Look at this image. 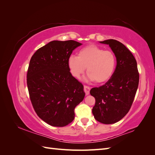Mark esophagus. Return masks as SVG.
<instances>
[{
  "label": "esophagus",
  "instance_id": "obj_1",
  "mask_svg": "<svg viewBox=\"0 0 155 155\" xmlns=\"http://www.w3.org/2000/svg\"><path fill=\"white\" fill-rule=\"evenodd\" d=\"M90 90H91V88L86 86V85H84V91L85 92V94L86 95H88L89 94V92H90Z\"/></svg>",
  "mask_w": 155,
  "mask_h": 155
}]
</instances>
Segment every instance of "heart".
<instances>
[{"label":"heart","mask_w":155,"mask_h":155,"mask_svg":"<svg viewBox=\"0 0 155 155\" xmlns=\"http://www.w3.org/2000/svg\"><path fill=\"white\" fill-rule=\"evenodd\" d=\"M116 64L115 54L110 50H105L95 45H90L79 51L78 55H70L68 66L70 74L79 78L85 72L86 67L87 79L97 83L107 81L113 74Z\"/></svg>","instance_id":"obj_1"}]
</instances>
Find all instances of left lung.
Masks as SVG:
<instances>
[{
  "mask_svg": "<svg viewBox=\"0 0 155 155\" xmlns=\"http://www.w3.org/2000/svg\"><path fill=\"white\" fill-rule=\"evenodd\" d=\"M100 43L109 45L117 64L109 81L90 91L96 100L92 114L99 122L112 124L122 119L130 110L138 87L139 73L137 61L124 45L114 39Z\"/></svg>",
  "mask_w": 155,
  "mask_h": 155,
  "instance_id": "1",
  "label": "left lung"
}]
</instances>
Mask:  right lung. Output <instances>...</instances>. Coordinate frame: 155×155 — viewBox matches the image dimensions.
<instances>
[{
    "instance_id": "add662e5",
    "label": "right lung",
    "mask_w": 155,
    "mask_h": 155,
    "mask_svg": "<svg viewBox=\"0 0 155 155\" xmlns=\"http://www.w3.org/2000/svg\"><path fill=\"white\" fill-rule=\"evenodd\" d=\"M82 44L53 41L37 50L30 59L27 85L37 116L48 124L64 127L74 120V109L85 97L83 85L70 74L68 59Z\"/></svg>"
}]
</instances>
